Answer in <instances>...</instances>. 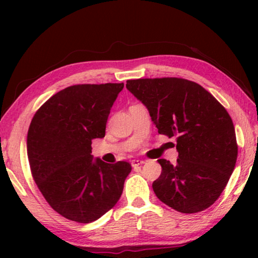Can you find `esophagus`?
<instances>
[{
    "instance_id": "esophagus-1",
    "label": "esophagus",
    "mask_w": 258,
    "mask_h": 258,
    "mask_svg": "<svg viewBox=\"0 0 258 258\" xmlns=\"http://www.w3.org/2000/svg\"><path fill=\"white\" fill-rule=\"evenodd\" d=\"M144 163H146V162L142 161V160H133V161H132V165H133L134 168L140 167V165H143Z\"/></svg>"
}]
</instances>
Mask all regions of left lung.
Wrapping results in <instances>:
<instances>
[{
	"mask_svg": "<svg viewBox=\"0 0 258 258\" xmlns=\"http://www.w3.org/2000/svg\"><path fill=\"white\" fill-rule=\"evenodd\" d=\"M125 87L149 110L158 134L177 142V163L158 160L162 172L153 183L157 199L183 214L206 210L224 190L237 160L230 115L192 81L139 79Z\"/></svg>",
	"mask_w": 258,
	"mask_h": 258,
	"instance_id": "8db88e82",
	"label": "left lung"
}]
</instances>
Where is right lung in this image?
Returning a JSON list of instances; mask_svg holds the SVG:
<instances>
[{
    "mask_svg": "<svg viewBox=\"0 0 258 258\" xmlns=\"http://www.w3.org/2000/svg\"><path fill=\"white\" fill-rule=\"evenodd\" d=\"M123 83L76 84L49 98L31 119L27 153L45 201L70 221L90 223L122 195L128 162L93 160L91 141L105 135L108 116Z\"/></svg>",
    "mask_w": 258,
    "mask_h": 258,
    "instance_id": "1",
    "label": "right lung"
}]
</instances>
